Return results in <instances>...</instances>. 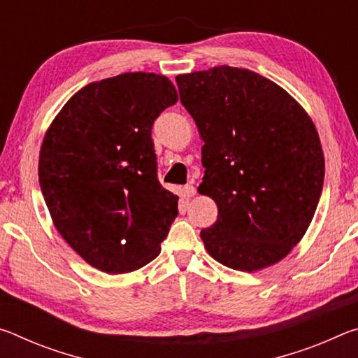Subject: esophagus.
I'll return each mask as SVG.
<instances>
[{
	"label": "esophagus",
	"instance_id": "obj_1",
	"mask_svg": "<svg viewBox=\"0 0 358 358\" xmlns=\"http://www.w3.org/2000/svg\"><path fill=\"white\" fill-rule=\"evenodd\" d=\"M181 194H183L185 197H192L194 194H196V187H194L192 185H186V186H183V189H181Z\"/></svg>",
	"mask_w": 358,
	"mask_h": 358
}]
</instances>
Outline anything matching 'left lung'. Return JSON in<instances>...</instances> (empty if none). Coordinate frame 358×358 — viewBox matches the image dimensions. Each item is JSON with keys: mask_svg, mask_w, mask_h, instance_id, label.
<instances>
[{"mask_svg": "<svg viewBox=\"0 0 358 358\" xmlns=\"http://www.w3.org/2000/svg\"><path fill=\"white\" fill-rule=\"evenodd\" d=\"M196 121L205 175L199 192L217 205L202 229L210 256L256 271L280 262L305 235L324 186L322 147L292 96L248 69L220 66L177 77Z\"/></svg>", "mask_w": 358, "mask_h": 358, "instance_id": "left-lung-1", "label": "left lung"}]
</instances>
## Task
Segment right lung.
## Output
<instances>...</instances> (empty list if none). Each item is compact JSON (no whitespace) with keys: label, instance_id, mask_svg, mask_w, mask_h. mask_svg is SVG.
Instances as JSON below:
<instances>
[{"label":"right lung","instance_id":"1","mask_svg":"<svg viewBox=\"0 0 358 358\" xmlns=\"http://www.w3.org/2000/svg\"><path fill=\"white\" fill-rule=\"evenodd\" d=\"M177 101L167 77L128 72L77 92L47 131L42 196L62 237L94 268H142L178 216V197L157 180L151 138L155 120Z\"/></svg>","mask_w":358,"mask_h":358}]
</instances>
